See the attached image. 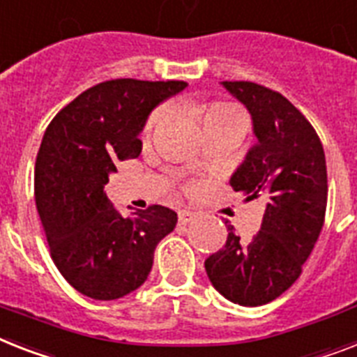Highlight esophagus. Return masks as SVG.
<instances>
[{
    "label": "esophagus",
    "instance_id": "1",
    "mask_svg": "<svg viewBox=\"0 0 357 357\" xmlns=\"http://www.w3.org/2000/svg\"><path fill=\"white\" fill-rule=\"evenodd\" d=\"M194 218H196V213H192V211H179L178 213V220L181 225L190 224Z\"/></svg>",
    "mask_w": 357,
    "mask_h": 357
}]
</instances>
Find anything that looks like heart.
I'll list each match as a JSON object with an SVG mask.
<instances>
[{"instance_id":"heart-1","label":"heart","mask_w":357,"mask_h":357,"mask_svg":"<svg viewBox=\"0 0 357 357\" xmlns=\"http://www.w3.org/2000/svg\"><path fill=\"white\" fill-rule=\"evenodd\" d=\"M194 109H196V115H198V119L202 121L205 128L216 123H238L236 112L233 108L225 106V104H196ZM165 115H167V112L163 108L155 109L149 117V123H146V128L144 130L150 132L152 128H155L163 121Z\"/></svg>"}]
</instances>
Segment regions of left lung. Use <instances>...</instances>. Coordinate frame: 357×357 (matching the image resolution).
Returning <instances> with one entry per match:
<instances>
[{
	"mask_svg": "<svg viewBox=\"0 0 357 357\" xmlns=\"http://www.w3.org/2000/svg\"><path fill=\"white\" fill-rule=\"evenodd\" d=\"M251 113L257 144L231 176L245 202L264 204L260 231L249 242L227 225V242L205 260L213 286L231 303H271L299 279L319 238L328 181L319 135L288 98L255 82H222Z\"/></svg>",
	"mask_w": 357,
	"mask_h": 357,
	"instance_id": "1",
	"label": "left lung"
}]
</instances>
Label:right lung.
Listing matches in <instances>:
<instances>
[{"mask_svg": "<svg viewBox=\"0 0 357 357\" xmlns=\"http://www.w3.org/2000/svg\"><path fill=\"white\" fill-rule=\"evenodd\" d=\"M185 88L181 80H106L60 109L45 130L34 169L36 208L54 266L86 297L113 301L137 289L155 245L176 227L178 214L163 205L123 216L104 185L119 161L141 153L139 133L152 109Z\"/></svg>", "mask_w": 357, "mask_h": 357, "instance_id": "add662e5", "label": "right lung"}]
</instances>
